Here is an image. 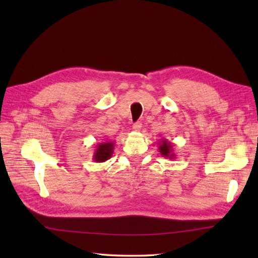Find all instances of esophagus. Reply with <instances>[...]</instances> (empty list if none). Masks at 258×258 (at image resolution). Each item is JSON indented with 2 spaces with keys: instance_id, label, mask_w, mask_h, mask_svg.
Returning <instances> with one entry per match:
<instances>
[{
  "instance_id": "esophagus-1",
  "label": "esophagus",
  "mask_w": 258,
  "mask_h": 258,
  "mask_svg": "<svg viewBox=\"0 0 258 258\" xmlns=\"http://www.w3.org/2000/svg\"><path fill=\"white\" fill-rule=\"evenodd\" d=\"M141 128H142V123H140V122L135 123V124L133 125V130L135 131V132H140Z\"/></svg>"
}]
</instances>
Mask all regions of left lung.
I'll use <instances>...</instances> for the list:
<instances>
[{"label": "left lung", "instance_id": "8db88e82", "mask_svg": "<svg viewBox=\"0 0 258 258\" xmlns=\"http://www.w3.org/2000/svg\"><path fill=\"white\" fill-rule=\"evenodd\" d=\"M158 150H160V153L163 157L171 158V160L176 158V155L174 154L173 144L165 139H162V141L158 142Z\"/></svg>", "mask_w": 258, "mask_h": 258}]
</instances>
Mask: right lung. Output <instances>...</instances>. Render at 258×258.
I'll list each match as a JSON object with an SVG mask.
<instances>
[{
    "mask_svg": "<svg viewBox=\"0 0 258 258\" xmlns=\"http://www.w3.org/2000/svg\"><path fill=\"white\" fill-rule=\"evenodd\" d=\"M115 143L111 141H105L102 143H98L96 150L94 151V155H93V161L96 163H103L112 157L114 152Z\"/></svg>",
    "mask_w": 258,
    "mask_h": 258,
    "instance_id": "1",
    "label": "right lung"
}]
</instances>
